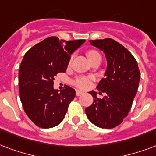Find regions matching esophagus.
<instances>
[{
  "label": "esophagus",
  "mask_w": 156,
  "mask_h": 156,
  "mask_svg": "<svg viewBox=\"0 0 156 156\" xmlns=\"http://www.w3.org/2000/svg\"><path fill=\"white\" fill-rule=\"evenodd\" d=\"M83 94V92H81V91H78V90H77L76 91V96H78V97H79V96H81Z\"/></svg>",
  "instance_id": "34e87169"
}]
</instances>
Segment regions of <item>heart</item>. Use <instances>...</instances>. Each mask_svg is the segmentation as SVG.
Instances as JSON below:
<instances>
[{"instance_id": "obj_1", "label": "heart", "mask_w": 156, "mask_h": 156, "mask_svg": "<svg viewBox=\"0 0 156 156\" xmlns=\"http://www.w3.org/2000/svg\"><path fill=\"white\" fill-rule=\"evenodd\" d=\"M87 55L89 57L90 60H92L93 58H95L97 57H101V55L98 51L95 50H90L87 53ZM92 77H87V76H81V77H78L76 78L73 81V83L75 87H78L80 89H86L87 87H90L91 83H92Z\"/></svg>"}]
</instances>
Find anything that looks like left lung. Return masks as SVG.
I'll return each instance as SVG.
<instances>
[{"mask_svg": "<svg viewBox=\"0 0 156 156\" xmlns=\"http://www.w3.org/2000/svg\"><path fill=\"white\" fill-rule=\"evenodd\" d=\"M89 42L104 52L107 58L104 78L97 87L107 95L98 98L95 92H90L93 102L85 109V112L93 124L111 129L121 124L127 116L138 89L140 73L133 55L116 40L107 38Z\"/></svg>", "mask_w": 156, "mask_h": 156, "instance_id": "8db88e82", "label": "left lung"}]
</instances>
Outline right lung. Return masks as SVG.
<instances>
[{"label": "right lung", "instance_id": "right-lung-1", "mask_svg": "<svg viewBox=\"0 0 156 156\" xmlns=\"http://www.w3.org/2000/svg\"><path fill=\"white\" fill-rule=\"evenodd\" d=\"M85 40H63L49 37L26 52L19 71L20 98L29 118L41 128L58 125L64 118L75 90L66 86L58 93L55 77L64 73L70 57Z\"/></svg>", "mask_w": 156, "mask_h": 156}]
</instances>
